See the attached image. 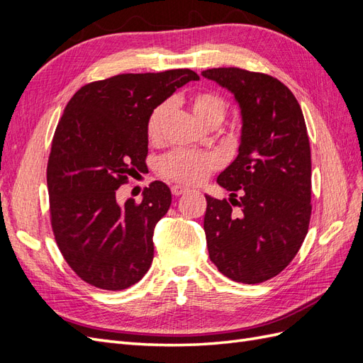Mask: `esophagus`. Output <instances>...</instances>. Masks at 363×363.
Wrapping results in <instances>:
<instances>
[{
    "mask_svg": "<svg viewBox=\"0 0 363 363\" xmlns=\"http://www.w3.org/2000/svg\"><path fill=\"white\" fill-rule=\"evenodd\" d=\"M171 191H172V194L175 196H179V195H183L186 192H189V188H184V186H182V184H174L172 188H171Z\"/></svg>",
    "mask_w": 363,
    "mask_h": 363,
    "instance_id": "34e87169",
    "label": "esophagus"
}]
</instances>
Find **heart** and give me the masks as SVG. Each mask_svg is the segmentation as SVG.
I'll list each match as a JSON object with an SVG mask.
<instances>
[{"mask_svg": "<svg viewBox=\"0 0 363 363\" xmlns=\"http://www.w3.org/2000/svg\"><path fill=\"white\" fill-rule=\"evenodd\" d=\"M192 113L203 125L219 124L225 115V103L221 96L215 94H196L191 101ZM171 113V103H162L155 108L148 119V136L151 140H159L163 136L164 125ZM218 160L212 155L194 151H174L164 156L159 168L160 172L171 180L195 184L203 182L208 172L216 168Z\"/></svg>", "mask_w": 363, "mask_h": 363, "instance_id": "1", "label": "heart"}]
</instances>
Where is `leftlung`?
I'll return each instance as SVG.
<instances>
[{"label":"left lung","mask_w":363,"mask_h":363,"mask_svg":"<svg viewBox=\"0 0 363 363\" xmlns=\"http://www.w3.org/2000/svg\"><path fill=\"white\" fill-rule=\"evenodd\" d=\"M201 75L233 95L242 124L238 156L216 180L232 191L230 203L206 195L208 257L228 279L262 283L289 265L309 228L312 162L304 116L294 94L271 75L240 68Z\"/></svg>","instance_id":"obj_1"}]
</instances>
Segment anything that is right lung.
Instances as JSON below:
<instances>
[{
    "label": "right lung",
    "mask_w": 363,
    "mask_h": 363,
    "mask_svg": "<svg viewBox=\"0 0 363 363\" xmlns=\"http://www.w3.org/2000/svg\"><path fill=\"white\" fill-rule=\"evenodd\" d=\"M191 69L119 74L77 91L52 138L47 168L51 224L65 260L95 288L121 291L145 276L152 233L172 195L152 182L140 203L116 200L128 175L147 168L148 119Z\"/></svg>",
    "instance_id": "right-lung-1"
}]
</instances>
